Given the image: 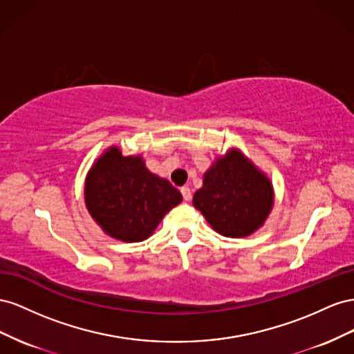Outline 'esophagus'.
<instances>
[{"instance_id": "34e87169", "label": "esophagus", "mask_w": 354, "mask_h": 354, "mask_svg": "<svg viewBox=\"0 0 354 354\" xmlns=\"http://www.w3.org/2000/svg\"><path fill=\"white\" fill-rule=\"evenodd\" d=\"M180 194H183V197H184L185 201H189V200H191V189H189L188 187H183V188H180Z\"/></svg>"}]
</instances>
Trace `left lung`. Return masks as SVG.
I'll use <instances>...</instances> for the list:
<instances>
[{"mask_svg": "<svg viewBox=\"0 0 354 354\" xmlns=\"http://www.w3.org/2000/svg\"><path fill=\"white\" fill-rule=\"evenodd\" d=\"M193 205L219 234L246 237L267 219L272 207V187L254 165L231 151L206 171Z\"/></svg>", "mask_w": 354, "mask_h": 354, "instance_id": "left-lung-1", "label": "left lung"}]
</instances>
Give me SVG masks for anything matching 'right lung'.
<instances>
[{"mask_svg":"<svg viewBox=\"0 0 354 354\" xmlns=\"http://www.w3.org/2000/svg\"><path fill=\"white\" fill-rule=\"evenodd\" d=\"M86 206L106 234L123 241L148 239L167 212L183 201L169 180L151 174L140 157L109 148L90 169Z\"/></svg>","mask_w":354,"mask_h":354,"instance_id":"right-lung-1","label":"right lung"}]
</instances>
